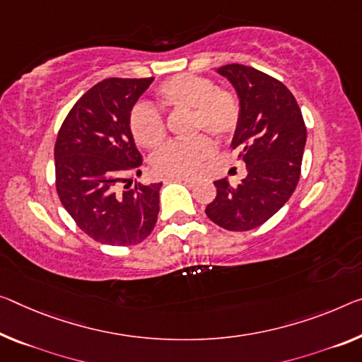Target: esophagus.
<instances>
[{
  "label": "esophagus",
  "mask_w": 362,
  "mask_h": 362,
  "mask_svg": "<svg viewBox=\"0 0 362 362\" xmlns=\"http://www.w3.org/2000/svg\"><path fill=\"white\" fill-rule=\"evenodd\" d=\"M168 181H176V182H182L186 186H192L194 181L189 180V177H168Z\"/></svg>",
  "instance_id": "esophagus-1"
}]
</instances>
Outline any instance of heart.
Listing matches in <instances>:
<instances>
[{
	"label": "heart",
	"mask_w": 362,
	"mask_h": 362,
	"mask_svg": "<svg viewBox=\"0 0 362 362\" xmlns=\"http://www.w3.org/2000/svg\"><path fill=\"white\" fill-rule=\"evenodd\" d=\"M160 103L166 108L191 111L189 132L207 131L216 139L230 137L241 119V103L235 92L220 88L214 81L197 74H176L157 88ZM129 129L139 146L155 148L165 139V123L157 110L137 105L129 115ZM214 144L197 134L170 142L152 158L155 173L165 177H189L197 173L214 155Z\"/></svg>",
	"instance_id": "obj_1"
}]
</instances>
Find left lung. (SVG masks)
Masks as SVG:
<instances>
[{"instance_id": "left-lung-1", "label": "left lung", "mask_w": 362, "mask_h": 362, "mask_svg": "<svg viewBox=\"0 0 362 362\" xmlns=\"http://www.w3.org/2000/svg\"><path fill=\"white\" fill-rule=\"evenodd\" d=\"M216 72L231 82L241 103L231 147L239 150L247 176L235 187L226 177L215 181L216 197L205 214L225 230L249 231L293 196L308 132L296 98L275 77L244 64H226Z\"/></svg>"}]
</instances>
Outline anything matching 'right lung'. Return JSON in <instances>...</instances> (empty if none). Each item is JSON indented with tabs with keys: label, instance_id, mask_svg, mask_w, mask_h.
Listing matches in <instances>:
<instances>
[{
	"label": "right lung",
	"instance_id": "obj_1",
	"mask_svg": "<svg viewBox=\"0 0 362 362\" xmlns=\"http://www.w3.org/2000/svg\"><path fill=\"white\" fill-rule=\"evenodd\" d=\"M152 81L98 82L71 108L54 144L61 204L86 235L108 246L142 243L157 223L162 182L119 191L131 173H142L129 115Z\"/></svg>",
	"mask_w": 362,
	"mask_h": 362
}]
</instances>
